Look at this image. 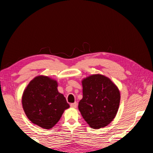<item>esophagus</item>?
Wrapping results in <instances>:
<instances>
[{
	"instance_id": "obj_1",
	"label": "esophagus",
	"mask_w": 153,
	"mask_h": 153,
	"mask_svg": "<svg viewBox=\"0 0 153 153\" xmlns=\"http://www.w3.org/2000/svg\"><path fill=\"white\" fill-rule=\"evenodd\" d=\"M70 106H71V107H72V108H76L77 106V102H76L74 103H71Z\"/></svg>"
}]
</instances>
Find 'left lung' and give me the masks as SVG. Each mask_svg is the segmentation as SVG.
<instances>
[{
	"label": "left lung",
	"mask_w": 153,
	"mask_h": 153,
	"mask_svg": "<svg viewBox=\"0 0 153 153\" xmlns=\"http://www.w3.org/2000/svg\"><path fill=\"white\" fill-rule=\"evenodd\" d=\"M82 83L83 98L79 102V111L92 128H104L117 113L120 90L108 77L100 74L86 77Z\"/></svg>",
	"instance_id": "obj_1"
}]
</instances>
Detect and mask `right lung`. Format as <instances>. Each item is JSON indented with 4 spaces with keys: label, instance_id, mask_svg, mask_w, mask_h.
I'll list each match as a JSON object with an SVG mask.
<instances>
[{
    "label": "right lung",
    "instance_id": "1",
    "mask_svg": "<svg viewBox=\"0 0 153 153\" xmlns=\"http://www.w3.org/2000/svg\"><path fill=\"white\" fill-rule=\"evenodd\" d=\"M56 80L39 76L27 85L22 96V106L32 123L45 129H51L69 107L63 94L58 92Z\"/></svg>",
    "mask_w": 153,
    "mask_h": 153
}]
</instances>
